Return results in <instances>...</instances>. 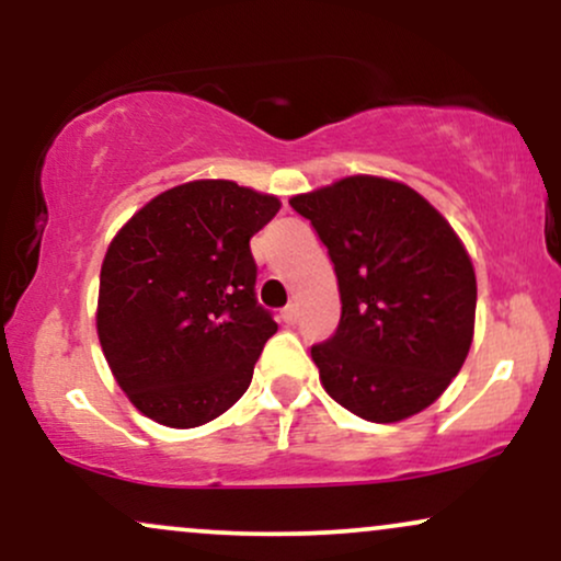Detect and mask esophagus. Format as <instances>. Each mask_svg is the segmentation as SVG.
Wrapping results in <instances>:
<instances>
[{"mask_svg":"<svg viewBox=\"0 0 561 561\" xmlns=\"http://www.w3.org/2000/svg\"><path fill=\"white\" fill-rule=\"evenodd\" d=\"M282 319H285V324H295V321H298V306L289 302L285 311H282Z\"/></svg>","mask_w":561,"mask_h":561,"instance_id":"34e87169","label":"esophagus"}]
</instances>
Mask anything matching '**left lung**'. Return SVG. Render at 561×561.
Here are the masks:
<instances>
[{"label": "left lung", "mask_w": 561, "mask_h": 561, "mask_svg": "<svg viewBox=\"0 0 561 561\" xmlns=\"http://www.w3.org/2000/svg\"><path fill=\"white\" fill-rule=\"evenodd\" d=\"M337 274L340 324L311 347L324 390L366 422H401L443 396L474 332L465 244L420 192L347 176L289 199Z\"/></svg>", "instance_id": "obj_1"}]
</instances>
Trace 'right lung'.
Masks as SVG:
<instances>
[{"instance_id":"1","label":"right lung","mask_w":561,"mask_h":561,"mask_svg":"<svg viewBox=\"0 0 561 561\" xmlns=\"http://www.w3.org/2000/svg\"><path fill=\"white\" fill-rule=\"evenodd\" d=\"M279 208L274 195L203 179L150 199L113 237L96 334L115 382L145 416L197 427L250 388L276 332L255 300L250 237Z\"/></svg>"}]
</instances>
